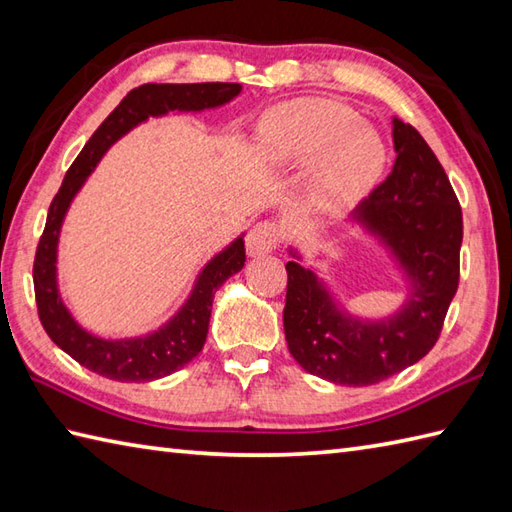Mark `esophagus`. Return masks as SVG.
Listing matches in <instances>:
<instances>
[{
  "mask_svg": "<svg viewBox=\"0 0 512 512\" xmlns=\"http://www.w3.org/2000/svg\"><path fill=\"white\" fill-rule=\"evenodd\" d=\"M281 239L279 226L275 222H257L246 237V250L250 257H262L273 253Z\"/></svg>",
  "mask_w": 512,
  "mask_h": 512,
  "instance_id": "esophagus-1",
  "label": "esophagus"
}]
</instances>
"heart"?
Listing matches in <instances>:
<instances>
[{
	"label": "heart",
	"mask_w": 512,
	"mask_h": 512,
	"mask_svg": "<svg viewBox=\"0 0 512 512\" xmlns=\"http://www.w3.org/2000/svg\"><path fill=\"white\" fill-rule=\"evenodd\" d=\"M259 151L273 167L310 165L308 209L341 213L372 187L383 145L372 127L341 103L297 99L275 107L259 125Z\"/></svg>",
	"instance_id": "obj_1"
}]
</instances>
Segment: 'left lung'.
<instances>
[{"label": "left lung", "mask_w": 512, "mask_h": 512, "mask_svg": "<svg viewBox=\"0 0 512 512\" xmlns=\"http://www.w3.org/2000/svg\"><path fill=\"white\" fill-rule=\"evenodd\" d=\"M396 162L354 220L394 250L411 281L396 317L361 321L334 306L312 270L288 262L284 330L306 372L336 385H374L436 345L460 284L462 209L440 160L416 127L394 118Z\"/></svg>", "instance_id": "8db88e82"}]
</instances>
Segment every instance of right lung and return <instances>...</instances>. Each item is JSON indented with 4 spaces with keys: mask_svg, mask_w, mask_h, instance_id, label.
<instances>
[{
    "mask_svg": "<svg viewBox=\"0 0 512 512\" xmlns=\"http://www.w3.org/2000/svg\"><path fill=\"white\" fill-rule=\"evenodd\" d=\"M242 90L239 83H145L129 92L118 103L116 110L105 118L92 138L76 156L72 167L63 178L59 193L48 209V220L39 239L32 281H35L37 312L43 330L57 343L65 354L76 363L92 369L105 378L121 383H147L162 376H169L176 369L187 365L200 354L209 332L213 295L224 281L239 273L246 262L244 237L215 255L204 266L191 297L180 312L160 330L147 336L125 341H103L79 328L68 308L63 306L57 288V244L65 211L72 198L83 187L96 162L110 149L118 138L127 134L149 116H162L167 112H200L206 107L224 105Z\"/></svg>",
    "mask_w": 512,
    "mask_h": 512,
    "instance_id": "add662e5",
    "label": "right lung"
}]
</instances>
